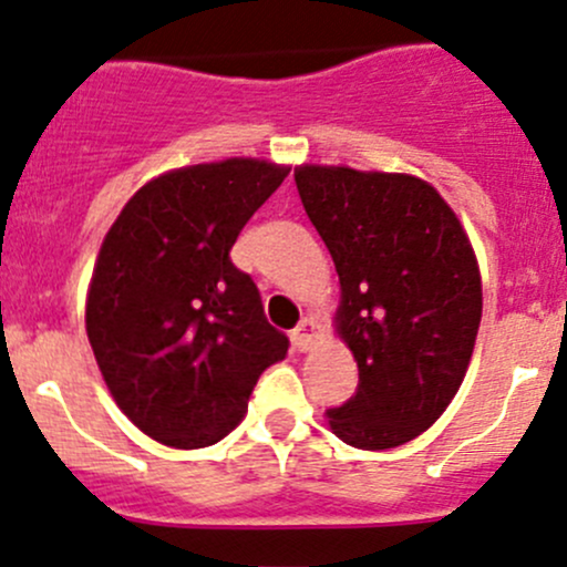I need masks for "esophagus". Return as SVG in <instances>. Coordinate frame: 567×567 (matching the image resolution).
I'll list each match as a JSON object with an SVG mask.
<instances>
[{
    "label": "esophagus",
    "instance_id": "1",
    "mask_svg": "<svg viewBox=\"0 0 567 567\" xmlns=\"http://www.w3.org/2000/svg\"><path fill=\"white\" fill-rule=\"evenodd\" d=\"M320 339V326L315 318H303L293 329V342L299 350H312Z\"/></svg>",
    "mask_w": 567,
    "mask_h": 567
}]
</instances>
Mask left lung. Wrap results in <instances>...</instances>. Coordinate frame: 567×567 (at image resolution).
Here are the masks:
<instances>
[{
    "label": "left lung",
    "mask_w": 567,
    "mask_h": 567,
    "mask_svg": "<svg viewBox=\"0 0 567 567\" xmlns=\"http://www.w3.org/2000/svg\"><path fill=\"white\" fill-rule=\"evenodd\" d=\"M296 187L337 266V331L359 363L329 426L353 449H396L443 415L467 372L484 309L470 238L415 176L301 165Z\"/></svg>",
    "instance_id": "left-lung-1"
}]
</instances>
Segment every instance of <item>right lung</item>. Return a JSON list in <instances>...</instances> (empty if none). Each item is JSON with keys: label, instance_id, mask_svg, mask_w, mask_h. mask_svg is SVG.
Instances as JSON below:
<instances>
[{"label": "right lung", "instance_id": "obj_1", "mask_svg": "<svg viewBox=\"0 0 567 567\" xmlns=\"http://www.w3.org/2000/svg\"><path fill=\"white\" fill-rule=\"evenodd\" d=\"M288 168L189 165L143 184L111 225L86 299V333L122 413L157 443L204 449L244 419L290 339L264 315L230 249Z\"/></svg>", "mask_w": 567, "mask_h": 567}]
</instances>
